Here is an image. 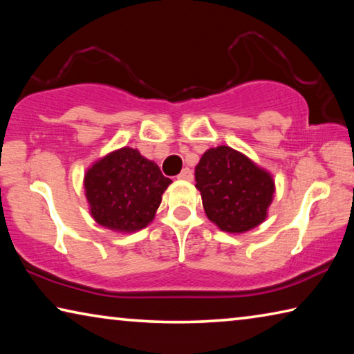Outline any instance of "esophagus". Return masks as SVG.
Returning a JSON list of instances; mask_svg holds the SVG:
<instances>
[{
    "label": "esophagus",
    "mask_w": 354,
    "mask_h": 354,
    "mask_svg": "<svg viewBox=\"0 0 354 354\" xmlns=\"http://www.w3.org/2000/svg\"><path fill=\"white\" fill-rule=\"evenodd\" d=\"M178 179H184V181H192V179H194V173H192V170L185 167V169H183V171L178 175Z\"/></svg>",
    "instance_id": "34e87169"
}]
</instances>
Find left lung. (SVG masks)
<instances>
[{"label": "left lung", "mask_w": 354, "mask_h": 354, "mask_svg": "<svg viewBox=\"0 0 354 354\" xmlns=\"http://www.w3.org/2000/svg\"><path fill=\"white\" fill-rule=\"evenodd\" d=\"M195 181L207 218L231 234L261 225L274 194L270 173L225 145L201 156L195 167Z\"/></svg>", "instance_id": "1"}]
</instances>
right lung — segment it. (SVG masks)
Here are the masks:
<instances>
[{
  "instance_id": "1",
  "label": "right lung",
  "mask_w": 354,
  "mask_h": 354,
  "mask_svg": "<svg viewBox=\"0 0 354 354\" xmlns=\"http://www.w3.org/2000/svg\"><path fill=\"white\" fill-rule=\"evenodd\" d=\"M171 179L134 148L112 151L87 170L84 189L98 225L134 232L154 218Z\"/></svg>"
}]
</instances>
